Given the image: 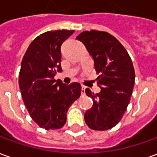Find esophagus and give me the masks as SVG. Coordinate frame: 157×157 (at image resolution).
Listing matches in <instances>:
<instances>
[{"label":"esophagus","mask_w":157,"mask_h":157,"mask_svg":"<svg viewBox=\"0 0 157 157\" xmlns=\"http://www.w3.org/2000/svg\"><path fill=\"white\" fill-rule=\"evenodd\" d=\"M85 86H82V95H85Z\"/></svg>","instance_id":"obj_1"}]
</instances>
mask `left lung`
Instances as JSON below:
<instances>
[{
	"label": "left lung",
	"mask_w": 157,
	"mask_h": 157,
	"mask_svg": "<svg viewBox=\"0 0 157 157\" xmlns=\"http://www.w3.org/2000/svg\"><path fill=\"white\" fill-rule=\"evenodd\" d=\"M94 61L99 93L86 88L93 105L85 113V121L94 130H107L120 121L128 105L135 85V70L128 52L107 32L84 31L76 37Z\"/></svg>",
	"instance_id": "8db88e82"
}]
</instances>
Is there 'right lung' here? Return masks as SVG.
Here are the masks:
<instances>
[{
  "label": "right lung",
  "instance_id": "obj_1",
  "mask_svg": "<svg viewBox=\"0 0 157 157\" xmlns=\"http://www.w3.org/2000/svg\"><path fill=\"white\" fill-rule=\"evenodd\" d=\"M74 30L48 31L30 44L21 64L19 86L33 120L47 130L58 129L66 122L70 106L81 96L77 82L66 85L55 80L61 72V45Z\"/></svg>",
  "mask_w": 157,
  "mask_h": 157
}]
</instances>
